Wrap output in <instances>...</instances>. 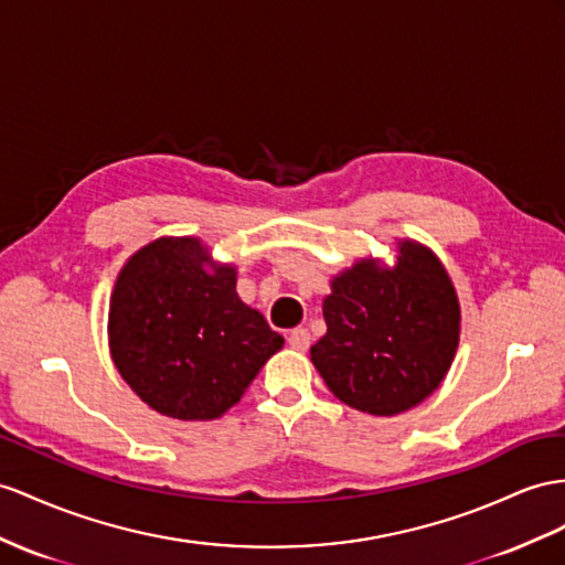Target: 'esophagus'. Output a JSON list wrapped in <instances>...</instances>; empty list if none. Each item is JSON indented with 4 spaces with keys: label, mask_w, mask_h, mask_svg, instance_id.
Wrapping results in <instances>:
<instances>
[{
    "label": "esophagus",
    "mask_w": 565,
    "mask_h": 565,
    "mask_svg": "<svg viewBox=\"0 0 565 565\" xmlns=\"http://www.w3.org/2000/svg\"><path fill=\"white\" fill-rule=\"evenodd\" d=\"M310 341H312V337H310L308 329H294L291 334H288V345H291V349H296V351H308Z\"/></svg>",
    "instance_id": "esophagus-1"
}]
</instances>
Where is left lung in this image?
Masks as SVG:
<instances>
[{
  "label": "left lung",
  "instance_id": "left-lung-1",
  "mask_svg": "<svg viewBox=\"0 0 565 565\" xmlns=\"http://www.w3.org/2000/svg\"><path fill=\"white\" fill-rule=\"evenodd\" d=\"M327 334L310 360L345 406L392 417L444 382L460 341V302L441 259L403 238L396 263L363 257L331 279Z\"/></svg>",
  "mask_w": 565,
  "mask_h": 565
}]
</instances>
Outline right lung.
<instances>
[{
  "instance_id": "obj_1",
  "label": "right lung",
  "mask_w": 565,
  "mask_h": 565,
  "mask_svg": "<svg viewBox=\"0 0 565 565\" xmlns=\"http://www.w3.org/2000/svg\"><path fill=\"white\" fill-rule=\"evenodd\" d=\"M236 274L195 236L154 238L126 259L109 298V353L152 411L216 420L284 345L238 298Z\"/></svg>"
}]
</instances>
